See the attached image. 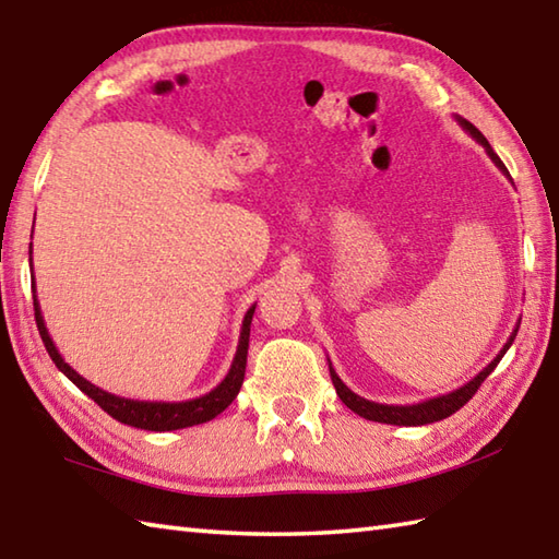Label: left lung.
Returning a JSON list of instances; mask_svg holds the SVG:
<instances>
[{"instance_id":"1","label":"left lung","mask_w":559,"mask_h":559,"mask_svg":"<svg viewBox=\"0 0 559 559\" xmlns=\"http://www.w3.org/2000/svg\"><path fill=\"white\" fill-rule=\"evenodd\" d=\"M455 122L461 124V128L468 132L475 142H480L483 146H485V152H487V156L492 158V164L502 170V174L511 180V176H509V170H507V166L502 164V158H499L497 154H495V150L492 146H489V142L485 140V134L475 128L473 122H468L465 118H459L455 116ZM516 333H519V323H516V328H514V333L509 335V340L504 343V347L499 349V355L487 364V367L475 376V379H471L468 383L465 385H461V389H455V391H451V393H447V395H439V397H429V401H423V403H415V405H385V403H373V401H367V397H361V395H357L355 391H349L347 385L343 383V379H340V376L335 373V369H333V364H330V359H328V367H330V379H333V385H335V391H337V395H340V401H343L352 413H357L359 417H364V419H371V423H383V425H397V427H419V425H431V423H439V419H447V417H451L455 409H461L465 403L471 401V397L475 395V391L480 389L483 385V381L487 379L489 373L495 371V367L499 364V359H502L504 355H507V349L511 347V343H514V337H516Z\"/></svg>"}]
</instances>
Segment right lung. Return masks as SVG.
Segmentation results:
<instances>
[{
	"mask_svg": "<svg viewBox=\"0 0 559 559\" xmlns=\"http://www.w3.org/2000/svg\"><path fill=\"white\" fill-rule=\"evenodd\" d=\"M33 250H28V255ZM33 292H36V280H33ZM33 309H36V323L40 330L43 345L48 349L50 359L55 361V367L60 369L67 379H70L79 391H84L91 401L98 403L106 413L118 419L122 425H130L136 429H146V431H174V429H186L192 425H202L210 423L219 413H224L226 407L234 403V397L241 391L243 376H246V357H248V337H250V323H253V313H255V304L250 306L243 316V325H241V337H238V347H236V357L231 361L229 373L224 376V381L212 389L210 393H204L200 397H192V401H180V403H164V401H134V397H122L116 393H108L104 389H98L91 381H86L82 373H76L70 364L62 359L60 352H57L52 337L45 328L43 313H40V304L33 294Z\"/></svg>",
	"mask_w": 559,
	"mask_h": 559,
	"instance_id": "1",
	"label": "right lung"
}]
</instances>
